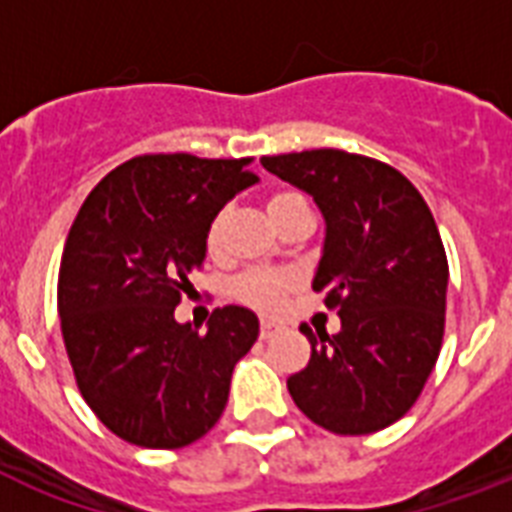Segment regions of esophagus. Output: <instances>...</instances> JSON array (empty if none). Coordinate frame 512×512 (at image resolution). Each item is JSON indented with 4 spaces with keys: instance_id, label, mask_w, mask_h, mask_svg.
Masks as SVG:
<instances>
[{
    "instance_id": "1",
    "label": "esophagus",
    "mask_w": 512,
    "mask_h": 512,
    "mask_svg": "<svg viewBox=\"0 0 512 512\" xmlns=\"http://www.w3.org/2000/svg\"><path fill=\"white\" fill-rule=\"evenodd\" d=\"M281 332V327L279 324H273V321H263V324H260V337H263V340H271V337H276Z\"/></svg>"
}]
</instances>
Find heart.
I'll use <instances>...</instances> for the list:
<instances>
[{
    "mask_svg": "<svg viewBox=\"0 0 512 512\" xmlns=\"http://www.w3.org/2000/svg\"><path fill=\"white\" fill-rule=\"evenodd\" d=\"M305 204V199L295 191H279L273 193L268 199V215L276 223L281 215H287L289 209L300 207ZM225 220H228V212H217L212 217L207 231V249L212 255L220 252L223 247V231H225ZM297 279L292 273H271V271H255V273H244L236 284H233V295L239 297L241 303L252 305L257 311H276L284 297H287L289 289H295Z\"/></svg>",
    "mask_w": 512,
    "mask_h": 512,
    "instance_id": "1",
    "label": "heart"
}]
</instances>
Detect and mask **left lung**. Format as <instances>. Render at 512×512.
<instances>
[{
	"mask_svg": "<svg viewBox=\"0 0 512 512\" xmlns=\"http://www.w3.org/2000/svg\"><path fill=\"white\" fill-rule=\"evenodd\" d=\"M260 164L321 209L313 289L340 316L337 335L300 327L311 361L287 380L289 396L340 436L388 428L414 406L444 340L449 265L436 220L401 172L369 156L316 148Z\"/></svg>",
	"mask_w": 512,
	"mask_h": 512,
	"instance_id": "left-lung-1",
	"label": "left lung"
}]
</instances>
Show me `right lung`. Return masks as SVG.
<instances>
[{
  "label": "right lung",
  "instance_id": "1",
  "mask_svg": "<svg viewBox=\"0 0 512 512\" xmlns=\"http://www.w3.org/2000/svg\"><path fill=\"white\" fill-rule=\"evenodd\" d=\"M249 162L130 159L92 188L68 231L58 276L68 361L92 412L130 444L180 449L215 428L233 366L260 335L241 305L217 308L204 335L175 321L212 217L260 180Z\"/></svg>",
  "mask_w": 512,
  "mask_h": 512
}]
</instances>
